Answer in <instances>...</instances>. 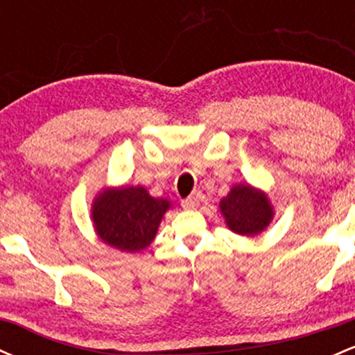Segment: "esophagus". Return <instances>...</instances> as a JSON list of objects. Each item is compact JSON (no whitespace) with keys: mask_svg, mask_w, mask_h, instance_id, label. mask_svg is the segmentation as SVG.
I'll return each mask as SVG.
<instances>
[{"mask_svg":"<svg viewBox=\"0 0 355 355\" xmlns=\"http://www.w3.org/2000/svg\"><path fill=\"white\" fill-rule=\"evenodd\" d=\"M202 193L200 191H195V193H191L190 197H187L185 200L182 202V207L183 209H197L198 205H200V202H202Z\"/></svg>","mask_w":355,"mask_h":355,"instance_id":"1","label":"esophagus"}]
</instances>
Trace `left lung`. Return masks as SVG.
Segmentation results:
<instances>
[{
    "label": "left lung",
    "instance_id": "1",
    "mask_svg": "<svg viewBox=\"0 0 355 355\" xmlns=\"http://www.w3.org/2000/svg\"><path fill=\"white\" fill-rule=\"evenodd\" d=\"M220 210L232 232L240 235H255L272 220V207L266 193L248 185H235L220 202Z\"/></svg>",
    "mask_w": 355,
    "mask_h": 355
}]
</instances>
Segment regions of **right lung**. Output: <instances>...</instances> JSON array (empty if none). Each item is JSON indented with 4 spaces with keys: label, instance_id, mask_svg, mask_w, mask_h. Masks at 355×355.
<instances>
[{
    "label": "right lung",
    "instance_id": "obj_1",
    "mask_svg": "<svg viewBox=\"0 0 355 355\" xmlns=\"http://www.w3.org/2000/svg\"><path fill=\"white\" fill-rule=\"evenodd\" d=\"M170 202L153 198L144 187L107 190L93 203V223L100 239L118 250L138 252L148 247Z\"/></svg>",
    "mask_w": 355,
    "mask_h": 355
}]
</instances>
